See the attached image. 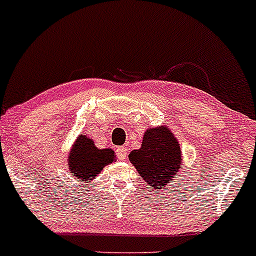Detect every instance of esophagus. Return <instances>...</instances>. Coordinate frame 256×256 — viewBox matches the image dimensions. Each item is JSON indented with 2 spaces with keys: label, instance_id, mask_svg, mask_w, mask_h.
Returning a JSON list of instances; mask_svg holds the SVG:
<instances>
[{
  "label": "esophagus",
  "instance_id": "34e87169",
  "mask_svg": "<svg viewBox=\"0 0 256 256\" xmlns=\"http://www.w3.org/2000/svg\"><path fill=\"white\" fill-rule=\"evenodd\" d=\"M116 152H118L120 160H125L126 156H128V146H119Z\"/></svg>",
  "mask_w": 256,
  "mask_h": 256
}]
</instances>
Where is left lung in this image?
Listing matches in <instances>:
<instances>
[{"label": "left lung", "instance_id": "1", "mask_svg": "<svg viewBox=\"0 0 256 256\" xmlns=\"http://www.w3.org/2000/svg\"><path fill=\"white\" fill-rule=\"evenodd\" d=\"M128 160L152 189H166L183 165L178 140L165 125L148 128L142 146L128 155Z\"/></svg>", "mask_w": 256, "mask_h": 256}]
</instances>
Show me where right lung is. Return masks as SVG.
I'll return each mask as SVG.
<instances>
[{
  "mask_svg": "<svg viewBox=\"0 0 256 256\" xmlns=\"http://www.w3.org/2000/svg\"><path fill=\"white\" fill-rule=\"evenodd\" d=\"M116 158L113 149H100L90 137L80 134L68 152L67 165L73 178L83 183H90L106 166L114 162Z\"/></svg>",
  "mask_w": 256,
  "mask_h": 256,
  "instance_id": "right-lung-1",
  "label": "right lung"
}]
</instances>
